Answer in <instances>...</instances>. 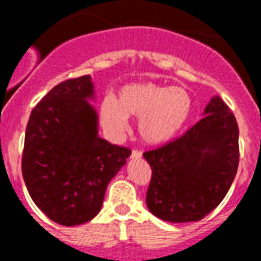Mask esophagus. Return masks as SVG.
<instances>
[{"instance_id":"obj_1","label":"esophagus","mask_w":261,"mask_h":261,"mask_svg":"<svg viewBox=\"0 0 261 261\" xmlns=\"http://www.w3.org/2000/svg\"><path fill=\"white\" fill-rule=\"evenodd\" d=\"M141 156H143V154L139 150H133V152H131V159H140Z\"/></svg>"}]
</instances>
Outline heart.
<instances>
[{
    "mask_svg": "<svg viewBox=\"0 0 261 261\" xmlns=\"http://www.w3.org/2000/svg\"><path fill=\"white\" fill-rule=\"evenodd\" d=\"M192 112V98L181 87L152 82L128 83L121 87L117 99L109 94L99 106V118L112 135H122L128 117H139L138 131L149 145H162L183 128Z\"/></svg>",
    "mask_w": 261,
    "mask_h": 261,
    "instance_id": "b5f03b06",
    "label": "heart"
}]
</instances>
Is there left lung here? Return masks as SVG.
<instances>
[{"label": "left lung", "mask_w": 261, "mask_h": 261, "mask_svg": "<svg viewBox=\"0 0 261 261\" xmlns=\"http://www.w3.org/2000/svg\"><path fill=\"white\" fill-rule=\"evenodd\" d=\"M204 117L183 136L144 152L151 168L146 193L149 211L173 223L193 222L222 202L239 167L236 118L218 96Z\"/></svg>", "instance_id": "1"}]
</instances>
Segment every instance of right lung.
I'll return each instance as SVG.
<instances>
[{
	"label": "right lung",
	"mask_w": 261,
	"mask_h": 261,
	"mask_svg": "<svg viewBox=\"0 0 261 261\" xmlns=\"http://www.w3.org/2000/svg\"><path fill=\"white\" fill-rule=\"evenodd\" d=\"M91 75L55 86L31 111L22 177L34 203L54 222L78 226L101 211L112 178L131 155L98 135Z\"/></svg>",
	"instance_id": "1"
}]
</instances>
